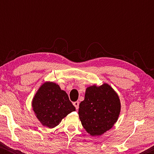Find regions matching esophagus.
Masks as SVG:
<instances>
[{
    "instance_id": "obj_1",
    "label": "esophagus",
    "mask_w": 154,
    "mask_h": 154,
    "mask_svg": "<svg viewBox=\"0 0 154 154\" xmlns=\"http://www.w3.org/2000/svg\"><path fill=\"white\" fill-rule=\"evenodd\" d=\"M73 106L75 107V109H78L79 108V102H78V101L73 102Z\"/></svg>"
}]
</instances>
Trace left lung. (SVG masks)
<instances>
[{"mask_svg": "<svg viewBox=\"0 0 154 154\" xmlns=\"http://www.w3.org/2000/svg\"><path fill=\"white\" fill-rule=\"evenodd\" d=\"M121 112L119 97L106 83L86 88L80 103L79 114L82 125L92 136H100L116 123Z\"/></svg>", "mask_w": 154, "mask_h": 154, "instance_id": "1", "label": "left lung"}]
</instances>
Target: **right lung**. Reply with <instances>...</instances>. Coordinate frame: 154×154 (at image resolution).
Listing matches in <instances>:
<instances>
[{"mask_svg":"<svg viewBox=\"0 0 154 154\" xmlns=\"http://www.w3.org/2000/svg\"><path fill=\"white\" fill-rule=\"evenodd\" d=\"M32 108L42 125L49 128L56 127L75 111L66 92L53 82H45L39 88L33 98Z\"/></svg>","mask_w":154,"mask_h":154,"instance_id":"right-lung-1","label":"right lung"}]
</instances>
